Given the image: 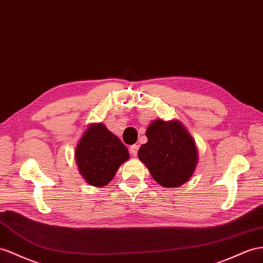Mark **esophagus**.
Masks as SVG:
<instances>
[{"mask_svg": "<svg viewBox=\"0 0 263 263\" xmlns=\"http://www.w3.org/2000/svg\"><path fill=\"white\" fill-rule=\"evenodd\" d=\"M130 153L132 154L133 157H136V156H138V151H139V145H137V144H133V145H131L130 146Z\"/></svg>", "mask_w": 263, "mask_h": 263, "instance_id": "esophagus-1", "label": "esophagus"}]
</instances>
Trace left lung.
<instances>
[{
    "label": "left lung",
    "instance_id": "left-lung-1",
    "mask_svg": "<svg viewBox=\"0 0 263 263\" xmlns=\"http://www.w3.org/2000/svg\"><path fill=\"white\" fill-rule=\"evenodd\" d=\"M147 142L139 150V159L152 178L164 187L186 182L198 162V151L192 137L178 121L156 120L145 132Z\"/></svg>",
    "mask_w": 263,
    "mask_h": 263
}]
</instances>
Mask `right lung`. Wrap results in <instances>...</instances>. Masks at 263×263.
I'll list each match as a JSON object with an SVG mask.
<instances>
[{
  "label": "right lung",
  "instance_id": "1",
  "mask_svg": "<svg viewBox=\"0 0 263 263\" xmlns=\"http://www.w3.org/2000/svg\"><path fill=\"white\" fill-rule=\"evenodd\" d=\"M129 157L126 146L102 123L87 127L76 149L79 171L94 186L109 183Z\"/></svg>",
  "mask_w": 263,
  "mask_h": 263
}]
</instances>
